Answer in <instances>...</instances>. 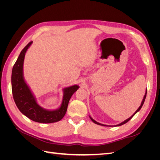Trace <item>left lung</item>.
<instances>
[{
  "label": "left lung",
  "mask_w": 160,
  "mask_h": 160,
  "mask_svg": "<svg viewBox=\"0 0 160 160\" xmlns=\"http://www.w3.org/2000/svg\"><path fill=\"white\" fill-rule=\"evenodd\" d=\"M146 94H147V90L146 91V93H145V95H144V97H143V100H142V103H141V105H140L139 106V108L136 110V111H135V112L132 115V116H131V117L129 118H128V119H127L126 120H125L124 121V122H122V123H119V124H118V125H113V126H120V125H123V124H125V123H126L127 122H129V121L131 119H132L133 117V116L135 115V114H136L138 112V111L140 110V109H141V108H142V106H143V103H144V101H145V99H146ZM89 118H90V119H91V121H92V122H93V123H95V124H98V125H103V126H111V125H104V124H101V123H98V122H96V121L95 120H94L93 118H92L91 117V116H89Z\"/></svg>",
  "instance_id": "8db88e82"
}]
</instances>
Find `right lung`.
I'll return each instance as SVG.
<instances>
[{"instance_id": "obj_1", "label": "right lung", "mask_w": 160, "mask_h": 160, "mask_svg": "<svg viewBox=\"0 0 160 160\" xmlns=\"http://www.w3.org/2000/svg\"><path fill=\"white\" fill-rule=\"evenodd\" d=\"M32 42V41L30 42L21 51L13 66L11 75L13 99L21 112L34 122L42 123L57 122L65 116L71 96L79 87L75 85L63 89V98L59 108L47 110L41 108L37 103L35 96L23 77V62L25 53Z\"/></svg>"}]
</instances>
